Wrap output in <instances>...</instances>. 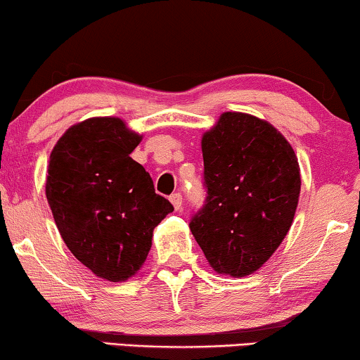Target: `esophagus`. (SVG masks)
Returning <instances> with one entry per match:
<instances>
[{
  "label": "esophagus",
  "instance_id": "esophagus-1",
  "mask_svg": "<svg viewBox=\"0 0 360 360\" xmlns=\"http://www.w3.org/2000/svg\"><path fill=\"white\" fill-rule=\"evenodd\" d=\"M184 198H181V193H174L170 196V201H172V205H174V208L176 210V211H180L181 210V206H184V201H181Z\"/></svg>",
  "mask_w": 360,
  "mask_h": 360
}]
</instances>
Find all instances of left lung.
Segmentation results:
<instances>
[{
    "instance_id": "8db88e82",
    "label": "left lung",
    "mask_w": 360,
    "mask_h": 360,
    "mask_svg": "<svg viewBox=\"0 0 360 360\" xmlns=\"http://www.w3.org/2000/svg\"><path fill=\"white\" fill-rule=\"evenodd\" d=\"M206 200L190 229L214 272L245 277L267 262L293 223L300 165L267 121L223 112L201 139Z\"/></svg>"
}]
</instances>
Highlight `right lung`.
Here are the masks:
<instances>
[{"mask_svg": "<svg viewBox=\"0 0 360 360\" xmlns=\"http://www.w3.org/2000/svg\"><path fill=\"white\" fill-rule=\"evenodd\" d=\"M141 139L120 117H90L68 127L49 160L46 196L63 243L110 282L142 267L154 228L174 211L129 157Z\"/></svg>", "mask_w": 360, "mask_h": 360, "instance_id": "add662e5", "label": "right lung"}]
</instances>
